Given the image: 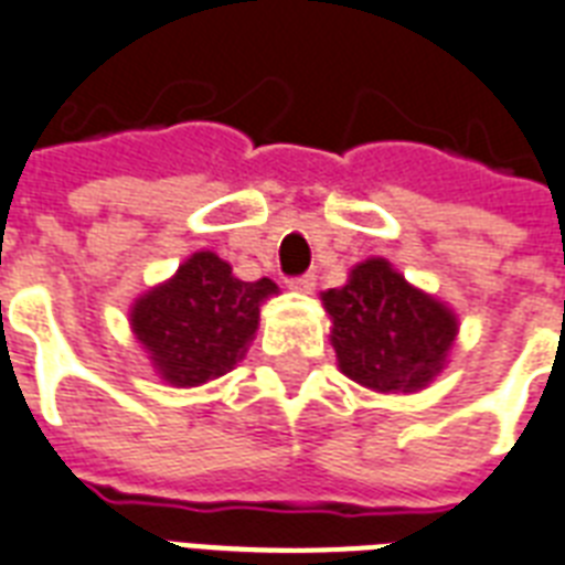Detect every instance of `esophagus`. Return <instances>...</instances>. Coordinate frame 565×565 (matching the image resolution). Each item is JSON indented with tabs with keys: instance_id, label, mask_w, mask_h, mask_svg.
<instances>
[{
	"instance_id": "esophagus-1",
	"label": "esophagus",
	"mask_w": 565,
	"mask_h": 565,
	"mask_svg": "<svg viewBox=\"0 0 565 565\" xmlns=\"http://www.w3.org/2000/svg\"><path fill=\"white\" fill-rule=\"evenodd\" d=\"M290 290H296V292H313L317 290V275H299V278H290Z\"/></svg>"
}]
</instances>
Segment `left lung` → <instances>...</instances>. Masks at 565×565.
Masks as SVG:
<instances>
[{
  "label": "left lung",
  "mask_w": 565,
  "mask_h": 565,
  "mask_svg": "<svg viewBox=\"0 0 565 565\" xmlns=\"http://www.w3.org/2000/svg\"><path fill=\"white\" fill-rule=\"evenodd\" d=\"M331 347L343 376L376 394H417L447 367L459 334L454 308L406 281L385 257L350 269L322 292Z\"/></svg>",
  "instance_id": "8db88e82"
}]
</instances>
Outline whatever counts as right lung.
Instances as JSON below:
<instances>
[{
  "mask_svg": "<svg viewBox=\"0 0 565 565\" xmlns=\"http://www.w3.org/2000/svg\"><path fill=\"white\" fill-rule=\"evenodd\" d=\"M269 296H278L269 278L239 281L218 254L195 252L132 301L129 329L162 382L198 387L243 361Z\"/></svg>",
  "mask_w": 565,
  "mask_h": 565,
  "instance_id": "right-lung-1",
  "label": "right lung"
}]
</instances>
